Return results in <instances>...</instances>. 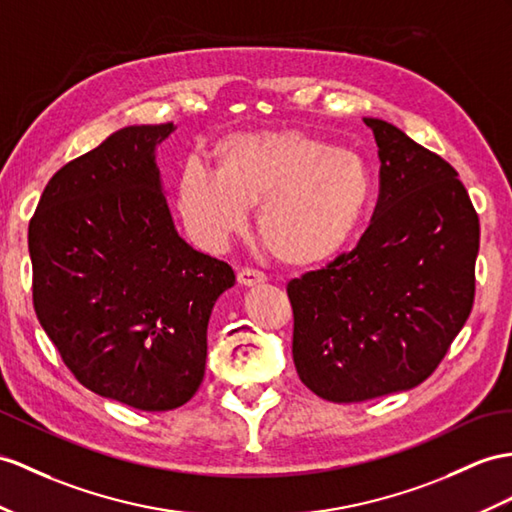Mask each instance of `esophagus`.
Instances as JSON below:
<instances>
[{
    "label": "esophagus",
    "instance_id": "1",
    "mask_svg": "<svg viewBox=\"0 0 512 512\" xmlns=\"http://www.w3.org/2000/svg\"><path fill=\"white\" fill-rule=\"evenodd\" d=\"M239 284H243V286H256V284H263V282H267V276L263 271H256V269H241L239 271Z\"/></svg>",
    "mask_w": 512,
    "mask_h": 512
}]
</instances>
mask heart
I'll return each instance as SVG.
<instances>
[{
    "mask_svg": "<svg viewBox=\"0 0 512 512\" xmlns=\"http://www.w3.org/2000/svg\"><path fill=\"white\" fill-rule=\"evenodd\" d=\"M215 171L189 162L178 210L197 243L219 249L247 228L291 267L326 263L352 241L373 197L367 162L304 132L230 134L215 145Z\"/></svg>",
    "mask_w": 512,
    "mask_h": 512,
    "instance_id": "heart-1",
    "label": "heart"
}]
</instances>
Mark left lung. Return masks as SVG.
<instances>
[{"label": "left lung", "mask_w": 512, "mask_h": 512, "mask_svg": "<svg viewBox=\"0 0 512 512\" xmlns=\"http://www.w3.org/2000/svg\"><path fill=\"white\" fill-rule=\"evenodd\" d=\"M363 121L380 158L369 228L352 252L286 286L297 376L336 404L421 384L476 293L480 221L456 169L393 123Z\"/></svg>", "instance_id": "obj_1"}]
</instances>
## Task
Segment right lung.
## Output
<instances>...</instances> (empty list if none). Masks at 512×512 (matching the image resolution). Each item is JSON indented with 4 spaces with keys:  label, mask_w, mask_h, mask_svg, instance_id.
<instances>
[{
    "label": "right lung",
    "mask_w": 512,
    "mask_h": 512,
    "mask_svg": "<svg viewBox=\"0 0 512 512\" xmlns=\"http://www.w3.org/2000/svg\"><path fill=\"white\" fill-rule=\"evenodd\" d=\"M173 123L128 126L47 182L30 219L34 310L65 365L93 393L173 410L199 389L228 263L173 226L156 147Z\"/></svg>",
    "instance_id": "1"
}]
</instances>
